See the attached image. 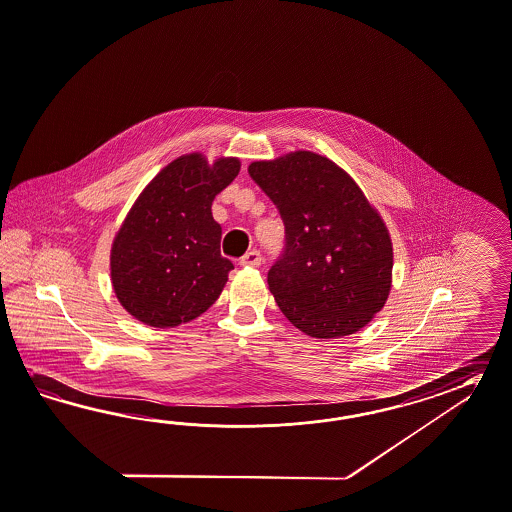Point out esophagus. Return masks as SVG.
Here are the masks:
<instances>
[{"label": "esophagus", "instance_id": "1", "mask_svg": "<svg viewBox=\"0 0 512 512\" xmlns=\"http://www.w3.org/2000/svg\"><path fill=\"white\" fill-rule=\"evenodd\" d=\"M239 265H243V267H260V265H262V254H260V250H249V252L239 260Z\"/></svg>", "mask_w": 512, "mask_h": 512}]
</instances>
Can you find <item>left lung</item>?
<instances>
[{"label": "left lung", "mask_w": 512, "mask_h": 512, "mask_svg": "<svg viewBox=\"0 0 512 512\" xmlns=\"http://www.w3.org/2000/svg\"><path fill=\"white\" fill-rule=\"evenodd\" d=\"M249 174L286 228L267 275L282 314L319 340L366 327L392 289L394 249L379 211L347 172L308 150L254 161Z\"/></svg>", "instance_id": "left-lung-1"}]
</instances>
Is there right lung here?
Wrapping results in <instances>:
<instances>
[{
	"mask_svg": "<svg viewBox=\"0 0 512 512\" xmlns=\"http://www.w3.org/2000/svg\"><path fill=\"white\" fill-rule=\"evenodd\" d=\"M237 158L193 152L146 185L111 245V284L128 314L150 327L193 321L219 299L234 269L221 256L213 198L232 184Z\"/></svg>",
	"mask_w": 512,
	"mask_h": 512,
	"instance_id": "1",
	"label": "right lung"
}]
</instances>
